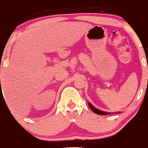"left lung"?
<instances>
[{
  "label": "left lung",
  "mask_w": 148,
  "mask_h": 148,
  "mask_svg": "<svg viewBox=\"0 0 148 148\" xmlns=\"http://www.w3.org/2000/svg\"><path fill=\"white\" fill-rule=\"evenodd\" d=\"M88 105H89L90 108H91L92 111L94 112L95 113H96V114H99V115H107V114H109V113H107V112H104V111H100V110L97 109V108H95L94 106H92V105L90 103H88Z\"/></svg>",
  "instance_id": "8db88e82"
}]
</instances>
